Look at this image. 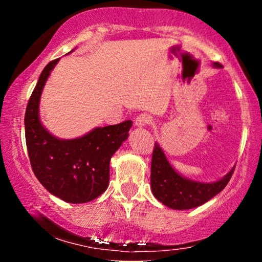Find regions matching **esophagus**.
Returning a JSON list of instances; mask_svg holds the SVG:
<instances>
[{"label":"esophagus","instance_id":"esophagus-1","mask_svg":"<svg viewBox=\"0 0 262 262\" xmlns=\"http://www.w3.org/2000/svg\"><path fill=\"white\" fill-rule=\"evenodd\" d=\"M150 123H151V117L144 113V114H140V116H138L137 118H135L134 125L137 128H144V127H146L148 124H150Z\"/></svg>","mask_w":262,"mask_h":262}]
</instances>
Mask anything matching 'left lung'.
Returning <instances> with one entry per match:
<instances>
[{
	"label": "left lung",
	"mask_w": 262,
	"mask_h": 262,
	"mask_svg": "<svg viewBox=\"0 0 262 262\" xmlns=\"http://www.w3.org/2000/svg\"><path fill=\"white\" fill-rule=\"evenodd\" d=\"M214 68L221 64L214 62ZM234 167L221 180L213 182H200L182 176L173 169L167 160L164 150L155 143L151 160V191L155 198L162 204L172 209H192L202 206L213 197L217 196L229 182L234 172Z\"/></svg>",
	"instance_id": "1"
}]
</instances>
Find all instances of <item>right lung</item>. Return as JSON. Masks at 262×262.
<instances>
[{
  "label": "right lung",
  "instance_id": "add662e5",
  "mask_svg": "<svg viewBox=\"0 0 262 262\" xmlns=\"http://www.w3.org/2000/svg\"><path fill=\"white\" fill-rule=\"evenodd\" d=\"M59 60L45 66L29 98L25 116L27 150L33 172L50 193L69 203H86L107 189L111 158L127 140L133 122L97 127L75 139L50 133L40 122L39 102Z\"/></svg>",
  "mask_w": 262,
  "mask_h": 262
}]
</instances>
